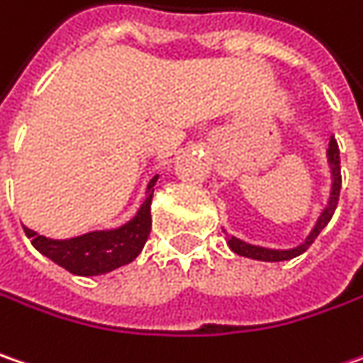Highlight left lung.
<instances>
[{"label": "left lung", "instance_id": "8db88e82", "mask_svg": "<svg viewBox=\"0 0 363 363\" xmlns=\"http://www.w3.org/2000/svg\"><path fill=\"white\" fill-rule=\"evenodd\" d=\"M327 157L331 161V173H333V190H331V198H329V206L323 210L320 218H318L317 227L313 228V233L308 235V239L304 243L296 247V249H290V251H274V249H263L257 245H249L230 237L228 239V247L237 253V255H243V257H251V259H259V262H286V259H292L300 253H304L311 245L315 243V239L318 237V233L329 225V220L333 218V212L337 208V202H339V191H341V165H339V145H337L335 135H331L329 138V147H327Z\"/></svg>", "mask_w": 363, "mask_h": 363}]
</instances>
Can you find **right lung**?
Returning <instances> with one entry per match:
<instances>
[{
    "label": "right lung",
    "mask_w": 363,
    "mask_h": 363,
    "mask_svg": "<svg viewBox=\"0 0 363 363\" xmlns=\"http://www.w3.org/2000/svg\"><path fill=\"white\" fill-rule=\"evenodd\" d=\"M157 177L151 179L145 204L136 212V216L124 227L114 230H96L67 241H52L43 235L24 227L26 237L32 245L46 255L48 259L59 263L67 272L75 276H100L112 272L120 265H126L143 251V247L151 233V200Z\"/></svg>",
    "instance_id": "1"
}]
</instances>
